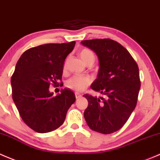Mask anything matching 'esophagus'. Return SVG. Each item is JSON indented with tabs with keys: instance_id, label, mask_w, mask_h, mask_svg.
<instances>
[{
	"instance_id": "1",
	"label": "esophagus",
	"mask_w": 160,
	"mask_h": 160,
	"mask_svg": "<svg viewBox=\"0 0 160 160\" xmlns=\"http://www.w3.org/2000/svg\"><path fill=\"white\" fill-rule=\"evenodd\" d=\"M75 98H76L77 99H78V98H81V97H82V95H81L80 93H78V92H75Z\"/></svg>"
}]
</instances>
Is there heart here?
Listing matches in <instances>:
<instances>
[{
	"instance_id": "1",
	"label": "heart",
	"mask_w": 160,
	"mask_h": 160,
	"mask_svg": "<svg viewBox=\"0 0 160 160\" xmlns=\"http://www.w3.org/2000/svg\"><path fill=\"white\" fill-rule=\"evenodd\" d=\"M79 57L82 60V62L86 65L92 64L95 61V55L94 53L88 48H82L80 51ZM66 63H65L64 67L65 68ZM91 78L88 76H82V75H75L72 77L67 81L65 83V86L69 89L74 90L76 92L83 91L91 84Z\"/></svg>"
}]
</instances>
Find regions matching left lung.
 I'll return each instance as SVG.
<instances>
[{
	"instance_id": "1",
	"label": "left lung",
	"mask_w": 160,
	"mask_h": 160,
	"mask_svg": "<svg viewBox=\"0 0 160 160\" xmlns=\"http://www.w3.org/2000/svg\"><path fill=\"white\" fill-rule=\"evenodd\" d=\"M81 43L98 57V77L91 88L105 95H83L88 102L84 117L93 131L113 133L124 126L136 106L141 85L139 67L127 49L116 41L92 39Z\"/></svg>"
}]
</instances>
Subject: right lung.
Segmentation results:
<instances>
[{
	"label": "right lung",
	"instance_id": "obj_1",
	"mask_svg": "<svg viewBox=\"0 0 160 160\" xmlns=\"http://www.w3.org/2000/svg\"><path fill=\"white\" fill-rule=\"evenodd\" d=\"M75 44L71 42L31 48L17 62L11 80L12 98L23 121L37 132L60 127L75 102V94L68 88L56 96L49 92L51 84L55 86L62 81L64 62Z\"/></svg>",
	"mask_w": 160,
	"mask_h": 160
}]
</instances>
